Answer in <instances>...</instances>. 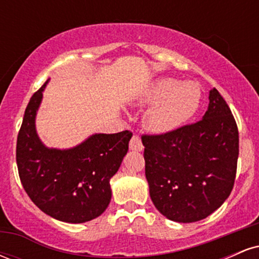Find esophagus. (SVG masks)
<instances>
[{
    "mask_svg": "<svg viewBox=\"0 0 259 259\" xmlns=\"http://www.w3.org/2000/svg\"><path fill=\"white\" fill-rule=\"evenodd\" d=\"M129 147L130 150L133 151H142L144 150V145H142L141 139H140L139 135H134L132 140L129 142Z\"/></svg>",
    "mask_w": 259,
    "mask_h": 259,
    "instance_id": "1",
    "label": "esophagus"
}]
</instances>
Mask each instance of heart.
Here are the masks:
<instances>
[{
  "label": "heart",
  "mask_w": 259,
  "mask_h": 259,
  "mask_svg": "<svg viewBox=\"0 0 259 259\" xmlns=\"http://www.w3.org/2000/svg\"><path fill=\"white\" fill-rule=\"evenodd\" d=\"M201 89L194 81L159 78L145 89L139 102L151 105L144 114V125L154 134L180 129L191 119L201 103Z\"/></svg>",
  "instance_id": "obj_1"
}]
</instances>
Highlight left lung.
Instances as JSON below:
<instances>
[{"mask_svg": "<svg viewBox=\"0 0 259 259\" xmlns=\"http://www.w3.org/2000/svg\"><path fill=\"white\" fill-rule=\"evenodd\" d=\"M197 123L160 135H142L145 174L154 207L178 223L207 218L234 187L239 130L217 89Z\"/></svg>", "mask_w": 259, "mask_h": 259, "instance_id": "left-lung-1", "label": "left lung"}]
</instances>
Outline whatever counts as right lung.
Masks as SVG:
<instances>
[{
	"mask_svg": "<svg viewBox=\"0 0 259 259\" xmlns=\"http://www.w3.org/2000/svg\"><path fill=\"white\" fill-rule=\"evenodd\" d=\"M47 80L26 106L17 139V165L30 200L47 215L85 223L102 214L112 197L111 178L118 171L133 134H95L68 150L49 148L35 127Z\"/></svg>",
	"mask_w": 259,
	"mask_h": 259,
	"instance_id": "1",
	"label": "right lung"
}]
</instances>
